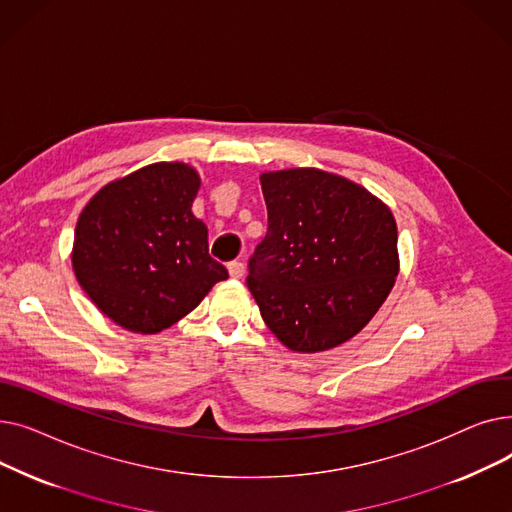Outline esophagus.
<instances>
[{
	"label": "esophagus",
	"mask_w": 512,
	"mask_h": 512,
	"mask_svg": "<svg viewBox=\"0 0 512 512\" xmlns=\"http://www.w3.org/2000/svg\"><path fill=\"white\" fill-rule=\"evenodd\" d=\"M228 274H230V278L240 280L242 276H245V263H240V261L228 263Z\"/></svg>",
	"instance_id": "obj_1"
}]
</instances>
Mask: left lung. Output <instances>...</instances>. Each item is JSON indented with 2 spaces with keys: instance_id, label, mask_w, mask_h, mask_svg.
Returning <instances> with one entry per match:
<instances>
[{
  "instance_id": "obj_1",
  "label": "left lung",
  "mask_w": 512,
  "mask_h": 512,
  "mask_svg": "<svg viewBox=\"0 0 512 512\" xmlns=\"http://www.w3.org/2000/svg\"><path fill=\"white\" fill-rule=\"evenodd\" d=\"M267 234L249 261V290L272 334L294 353L357 336L396 282L398 230L365 186L317 168L261 174Z\"/></svg>"
}]
</instances>
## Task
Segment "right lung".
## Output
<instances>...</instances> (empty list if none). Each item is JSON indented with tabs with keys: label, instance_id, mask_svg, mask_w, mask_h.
Segmentation results:
<instances>
[{
	"label": "right lung",
	"instance_id": "right-lung-1",
	"mask_svg": "<svg viewBox=\"0 0 512 512\" xmlns=\"http://www.w3.org/2000/svg\"><path fill=\"white\" fill-rule=\"evenodd\" d=\"M199 186L193 166L157 161L107 182L80 211L72 270L116 326L157 334L228 278L209 257L207 226L193 213Z\"/></svg>",
	"mask_w": 512,
	"mask_h": 512
}]
</instances>
